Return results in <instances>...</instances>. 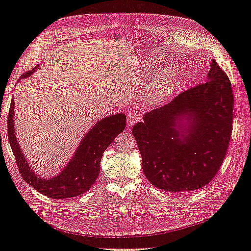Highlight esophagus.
I'll list each match as a JSON object with an SVG mask.
<instances>
[{"mask_svg": "<svg viewBox=\"0 0 251 251\" xmlns=\"http://www.w3.org/2000/svg\"><path fill=\"white\" fill-rule=\"evenodd\" d=\"M140 119H141V117L137 112H131L126 117V125H127V126L131 127L133 125L138 123Z\"/></svg>", "mask_w": 251, "mask_h": 251, "instance_id": "esophagus-1", "label": "esophagus"}]
</instances>
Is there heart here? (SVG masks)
<instances>
[{
	"mask_svg": "<svg viewBox=\"0 0 251 251\" xmlns=\"http://www.w3.org/2000/svg\"><path fill=\"white\" fill-rule=\"evenodd\" d=\"M161 66V60L155 59L149 64V70L154 73ZM177 79V71L174 68L165 69L151 80L143 91V100L149 104L162 102L172 95Z\"/></svg>",
	"mask_w": 251,
	"mask_h": 251,
	"instance_id": "b5f03b06",
	"label": "heart"
}]
</instances>
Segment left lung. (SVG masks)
<instances>
[{"instance_id":"1","label":"left lung","mask_w":251,"mask_h":251,"mask_svg":"<svg viewBox=\"0 0 251 251\" xmlns=\"http://www.w3.org/2000/svg\"><path fill=\"white\" fill-rule=\"evenodd\" d=\"M232 112L230 80L212 59L205 82L147 112L133 126L148 180L176 193L208 184L228 149Z\"/></svg>"}]
</instances>
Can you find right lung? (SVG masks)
Segmentation results:
<instances>
[{
  "mask_svg": "<svg viewBox=\"0 0 251 251\" xmlns=\"http://www.w3.org/2000/svg\"><path fill=\"white\" fill-rule=\"evenodd\" d=\"M36 66L31 71L22 75L21 79L29 77L37 69ZM14 98L7 120L8 140L16 158L19 171L27 183L35 191L49 197L51 199H67L79 196L91 188L96 181L100 171V161L103 151L109 148L118 134L126 127V115L123 113L104 117L90 128L85 137L79 142L70 161L65 168L52 178L40 177L30 166L23 153L14 130Z\"/></svg>",
  "mask_w": 251,
  "mask_h": 251,
  "instance_id": "obj_1",
  "label": "right lung"
}]
</instances>
